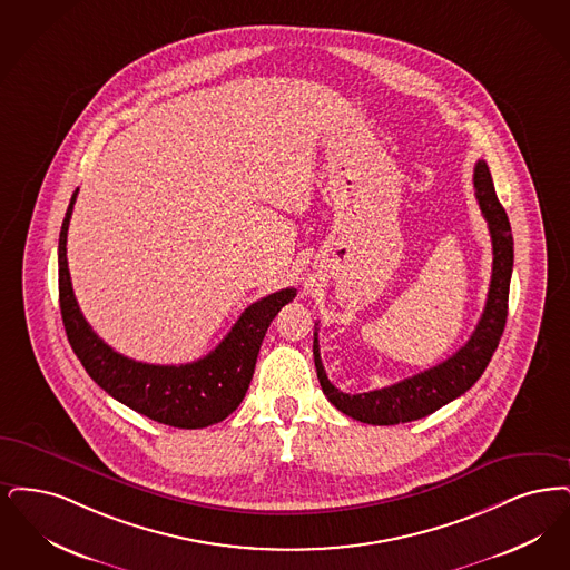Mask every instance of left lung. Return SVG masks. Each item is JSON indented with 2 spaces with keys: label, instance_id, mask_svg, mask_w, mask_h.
I'll list each match as a JSON object with an SVG mask.
<instances>
[{
  "label": "left lung",
  "instance_id": "8db88e82",
  "mask_svg": "<svg viewBox=\"0 0 570 570\" xmlns=\"http://www.w3.org/2000/svg\"><path fill=\"white\" fill-rule=\"evenodd\" d=\"M472 183L476 189L481 213L490 227L494 262H492V281H490V292H488L483 315L464 347L458 348L439 366L413 374L390 387L364 392V394H345L330 383L327 374L323 371L317 323H315L313 355H315V368L322 383L323 394L348 417L362 423H372V425H396V423L421 420L439 411L451 400L462 396L464 392H469L488 368L507 323L509 285H511V273H513V236H511L509 217L502 204L495 198L492 174L483 159H479L474 166Z\"/></svg>",
  "mask_w": 570,
  "mask_h": 570
}]
</instances>
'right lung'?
<instances>
[{"label": "right lung", "instance_id": "add662e5", "mask_svg": "<svg viewBox=\"0 0 570 570\" xmlns=\"http://www.w3.org/2000/svg\"><path fill=\"white\" fill-rule=\"evenodd\" d=\"M70 199L59 234V306L76 357L99 387L131 411L153 421L198 430L232 415L247 394L257 353L276 313L296 297L287 287L250 304L229 334L206 357L180 366H159L129 360L108 347L82 317L76 302L66 243L75 210Z\"/></svg>", "mask_w": 570, "mask_h": 570}]
</instances>
